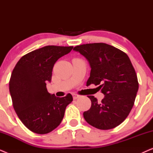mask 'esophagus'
<instances>
[{
  "instance_id": "obj_1",
  "label": "esophagus",
  "mask_w": 153,
  "mask_h": 153,
  "mask_svg": "<svg viewBox=\"0 0 153 153\" xmlns=\"http://www.w3.org/2000/svg\"><path fill=\"white\" fill-rule=\"evenodd\" d=\"M72 96H73V99L74 100H76L77 98L79 97V95H77V94H76V93H73Z\"/></svg>"
}]
</instances>
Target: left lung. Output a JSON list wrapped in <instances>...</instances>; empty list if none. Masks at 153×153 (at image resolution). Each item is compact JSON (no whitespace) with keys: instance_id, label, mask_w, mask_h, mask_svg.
<instances>
[{"instance_id":"obj_1","label":"left lung","mask_w":153,"mask_h":153,"mask_svg":"<svg viewBox=\"0 0 153 153\" xmlns=\"http://www.w3.org/2000/svg\"><path fill=\"white\" fill-rule=\"evenodd\" d=\"M91 68L86 84L98 85L104 95L97 102L94 96L91 108L83 113L86 122L100 129H110L124 121L132 108L139 89L135 70L125 52L105 43L76 46Z\"/></svg>"}]
</instances>
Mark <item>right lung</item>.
I'll use <instances>...</instances> for the list:
<instances>
[{"mask_svg": "<svg viewBox=\"0 0 153 153\" xmlns=\"http://www.w3.org/2000/svg\"><path fill=\"white\" fill-rule=\"evenodd\" d=\"M73 47L46 46L21 58L12 71L9 89L19 118L33 132L45 134L60 124L71 94L57 97L48 93L56 62L70 53Z\"/></svg>", "mask_w": 153, "mask_h": 153, "instance_id": "1", "label": "right lung"}]
</instances>
